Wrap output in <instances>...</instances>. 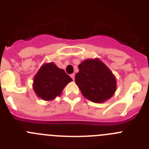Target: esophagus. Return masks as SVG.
Instances as JSON below:
<instances>
[{
  "instance_id": "esophagus-1",
  "label": "esophagus",
  "mask_w": 149,
  "mask_h": 149,
  "mask_svg": "<svg viewBox=\"0 0 149 149\" xmlns=\"http://www.w3.org/2000/svg\"><path fill=\"white\" fill-rule=\"evenodd\" d=\"M70 76H71V77L73 79V80H74V76H75V74H72Z\"/></svg>"
}]
</instances>
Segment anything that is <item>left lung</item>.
Wrapping results in <instances>:
<instances>
[{
    "instance_id": "8db88e82",
    "label": "left lung",
    "mask_w": 149,
    "mask_h": 149,
    "mask_svg": "<svg viewBox=\"0 0 149 149\" xmlns=\"http://www.w3.org/2000/svg\"><path fill=\"white\" fill-rule=\"evenodd\" d=\"M75 84L86 98L102 103L113 95L116 80L113 72L99 59H88L79 65Z\"/></svg>"
}]
</instances>
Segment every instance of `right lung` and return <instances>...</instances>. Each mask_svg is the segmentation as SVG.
Listing matches in <instances>:
<instances>
[{"mask_svg":"<svg viewBox=\"0 0 149 149\" xmlns=\"http://www.w3.org/2000/svg\"><path fill=\"white\" fill-rule=\"evenodd\" d=\"M72 79L54 63L44 64L34 77V92L39 98L51 101L60 96L62 91Z\"/></svg>","mask_w":149,"mask_h":149,"instance_id":"1","label":"right lung"}]
</instances>
